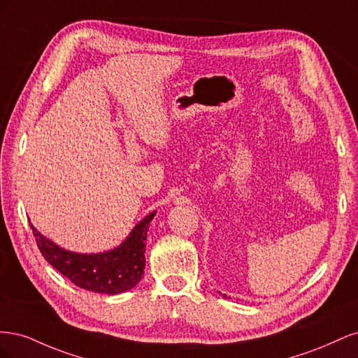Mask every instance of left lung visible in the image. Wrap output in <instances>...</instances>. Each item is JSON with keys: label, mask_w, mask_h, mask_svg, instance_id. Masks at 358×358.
<instances>
[{"label": "left lung", "mask_w": 358, "mask_h": 358, "mask_svg": "<svg viewBox=\"0 0 358 358\" xmlns=\"http://www.w3.org/2000/svg\"><path fill=\"white\" fill-rule=\"evenodd\" d=\"M224 297H225V296H224Z\"/></svg>", "instance_id": "1"}]
</instances>
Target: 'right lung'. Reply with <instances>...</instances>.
<instances>
[{
	"instance_id": "1",
	"label": "right lung",
	"mask_w": 358,
	"mask_h": 358,
	"mask_svg": "<svg viewBox=\"0 0 358 358\" xmlns=\"http://www.w3.org/2000/svg\"><path fill=\"white\" fill-rule=\"evenodd\" d=\"M154 216L155 212L149 213L134 227L122 245L101 254H76L66 251L40 234L34 225L29 224V227L41 255L74 285L103 294H119L136 287L143 278L145 242L149 224Z\"/></svg>"
}]
</instances>
